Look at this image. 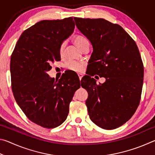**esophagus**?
I'll return each instance as SVG.
<instances>
[{"mask_svg":"<svg viewBox=\"0 0 155 155\" xmlns=\"http://www.w3.org/2000/svg\"><path fill=\"white\" fill-rule=\"evenodd\" d=\"M78 78H79V79L81 80V78L83 77V74H81V73H78Z\"/></svg>","mask_w":155,"mask_h":155,"instance_id":"34e87169","label":"esophagus"}]
</instances>
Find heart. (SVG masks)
<instances>
[{"label": "heart", "mask_w": 155, "mask_h": 155, "mask_svg": "<svg viewBox=\"0 0 155 155\" xmlns=\"http://www.w3.org/2000/svg\"><path fill=\"white\" fill-rule=\"evenodd\" d=\"M73 40H74L76 45L81 50H83V48H84L86 46H90V41H89V40L86 38V37L83 35H76L74 37V38H73ZM65 46V43L62 42L61 44V45H60L59 49L60 54H63V53H64ZM65 65H66V68L68 70L74 72H81L83 68V64L82 63L77 62L75 61H68L66 63Z\"/></svg>", "instance_id": "obj_1"}]
</instances>
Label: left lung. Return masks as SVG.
<instances>
[{"label": "left lung", "instance_id": "obj_1", "mask_svg": "<svg viewBox=\"0 0 155 155\" xmlns=\"http://www.w3.org/2000/svg\"><path fill=\"white\" fill-rule=\"evenodd\" d=\"M74 19L93 46L88 65L94 73L85 75L81 84L88 92L90 118L103 129H115L130 120L140 104L143 65L138 47L119 25L103 18ZM96 74L106 82L96 84L91 77Z\"/></svg>", "mask_w": 155, "mask_h": 155}]
</instances>
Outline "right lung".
Here are the masks:
<instances>
[{"instance_id": "add662e5", "label": "right lung", "mask_w": 155, "mask_h": 155, "mask_svg": "<svg viewBox=\"0 0 155 155\" xmlns=\"http://www.w3.org/2000/svg\"><path fill=\"white\" fill-rule=\"evenodd\" d=\"M72 17L41 20L20 35L10 61L12 88L16 103L31 122L44 128L59 127L67 118L78 82L62 75L55 81L47 72L59 61V46L74 31Z\"/></svg>"}]
</instances>
